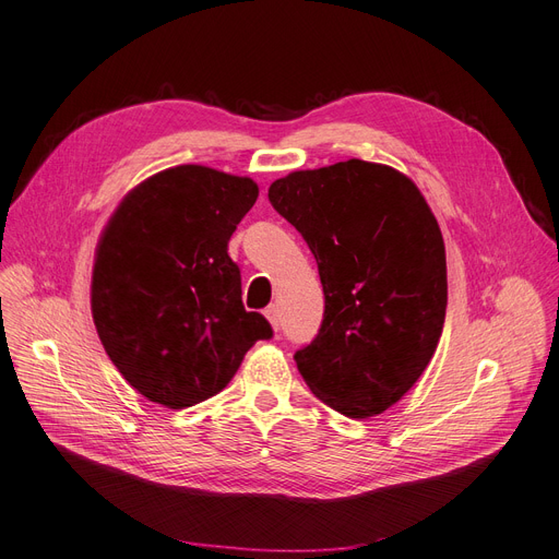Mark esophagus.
Segmentation results:
<instances>
[{"instance_id": "obj_1", "label": "esophagus", "mask_w": 559, "mask_h": 559, "mask_svg": "<svg viewBox=\"0 0 559 559\" xmlns=\"http://www.w3.org/2000/svg\"><path fill=\"white\" fill-rule=\"evenodd\" d=\"M264 318L270 320V324H272V329L274 331H278L281 329V314H278V308L276 306H270L264 310Z\"/></svg>"}]
</instances>
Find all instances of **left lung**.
Wrapping results in <instances>:
<instances>
[{
  "instance_id": "left-lung-1",
  "label": "left lung",
  "mask_w": 559,
  "mask_h": 559,
  "mask_svg": "<svg viewBox=\"0 0 559 559\" xmlns=\"http://www.w3.org/2000/svg\"><path fill=\"white\" fill-rule=\"evenodd\" d=\"M270 203L306 239L324 287L320 333L295 354L304 381L347 418L383 414L420 379L443 333L439 222L414 180L362 159L287 174Z\"/></svg>"
}]
</instances>
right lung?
I'll return each instance as SVG.
<instances>
[{
  "mask_svg": "<svg viewBox=\"0 0 559 559\" xmlns=\"http://www.w3.org/2000/svg\"><path fill=\"white\" fill-rule=\"evenodd\" d=\"M255 199L251 178L180 164L139 182L109 216L93 262V324L145 400L187 408L222 393L245 354L272 337L245 310L228 255Z\"/></svg>",
  "mask_w": 559,
  "mask_h": 559,
  "instance_id": "obj_1",
  "label": "right lung"
}]
</instances>
